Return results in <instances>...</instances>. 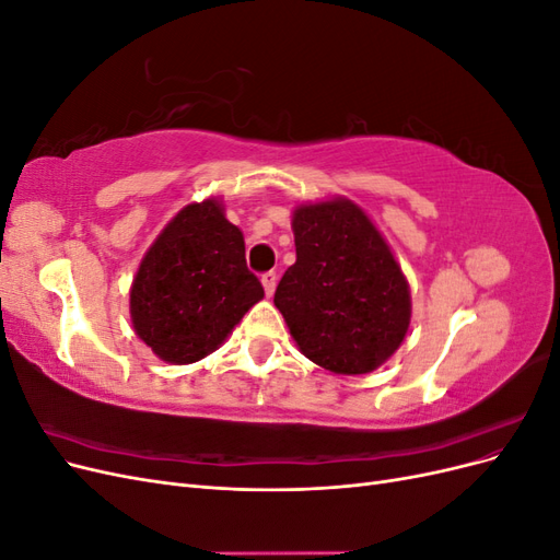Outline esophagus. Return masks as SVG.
<instances>
[{
    "mask_svg": "<svg viewBox=\"0 0 560 560\" xmlns=\"http://www.w3.org/2000/svg\"><path fill=\"white\" fill-rule=\"evenodd\" d=\"M261 284H264V290H266V296H273L276 284H278V273H273V270H270V273H264L261 276Z\"/></svg>",
    "mask_w": 560,
    "mask_h": 560,
    "instance_id": "esophagus-1",
    "label": "esophagus"
}]
</instances>
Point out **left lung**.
<instances>
[{"mask_svg":"<svg viewBox=\"0 0 560 560\" xmlns=\"http://www.w3.org/2000/svg\"><path fill=\"white\" fill-rule=\"evenodd\" d=\"M296 261L276 290L299 350L338 376L383 366L411 325V290L371 217L346 196L292 212Z\"/></svg>","mask_w":560,"mask_h":560,"instance_id":"left-lung-1","label":"left lung"}]
</instances>
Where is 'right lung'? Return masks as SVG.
<instances>
[{
    "mask_svg": "<svg viewBox=\"0 0 560 560\" xmlns=\"http://www.w3.org/2000/svg\"><path fill=\"white\" fill-rule=\"evenodd\" d=\"M261 299L243 231L226 219L222 198H206L184 206L144 252L130 284V322L159 360L194 364Z\"/></svg>",
    "mask_w": 560,
    "mask_h": 560,
    "instance_id": "add662e5",
    "label": "right lung"
}]
</instances>
